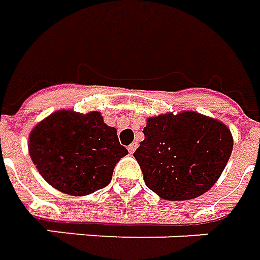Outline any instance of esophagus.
I'll return each instance as SVG.
<instances>
[{
  "label": "esophagus",
  "mask_w": 260,
  "mask_h": 260,
  "mask_svg": "<svg viewBox=\"0 0 260 260\" xmlns=\"http://www.w3.org/2000/svg\"><path fill=\"white\" fill-rule=\"evenodd\" d=\"M138 144L137 142H132L131 145H128V151H129V153H134L135 152V149H137Z\"/></svg>",
  "instance_id": "esophagus-1"
}]
</instances>
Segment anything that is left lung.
<instances>
[{
	"mask_svg": "<svg viewBox=\"0 0 260 260\" xmlns=\"http://www.w3.org/2000/svg\"><path fill=\"white\" fill-rule=\"evenodd\" d=\"M134 152L146 186L168 201L201 197L218 181L234 141L223 123L182 112L149 118Z\"/></svg>",
	"mask_w": 260,
	"mask_h": 260,
	"instance_id": "1",
	"label": "left lung"
}]
</instances>
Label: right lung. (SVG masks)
I'll use <instances>...</instances> for the list:
<instances>
[{
  "mask_svg": "<svg viewBox=\"0 0 260 260\" xmlns=\"http://www.w3.org/2000/svg\"><path fill=\"white\" fill-rule=\"evenodd\" d=\"M28 148L42 178L74 197L105 188L115 165L128 153L100 112H55L34 128Z\"/></svg>",
  "mask_w": 260,
  "mask_h": 260,
  "instance_id": "obj_1",
  "label": "right lung"
}]
</instances>
